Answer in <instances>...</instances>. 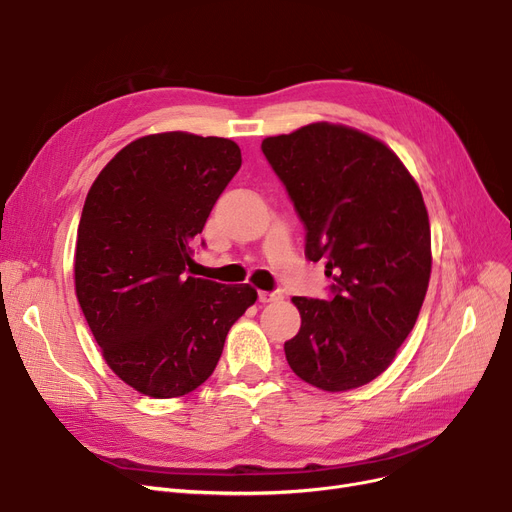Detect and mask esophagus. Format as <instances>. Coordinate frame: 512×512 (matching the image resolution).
<instances>
[{
	"mask_svg": "<svg viewBox=\"0 0 512 512\" xmlns=\"http://www.w3.org/2000/svg\"><path fill=\"white\" fill-rule=\"evenodd\" d=\"M282 301V292L274 290V292H267V290H259V303H276Z\"/></svg>",
	"mask_w": 512,
	"mask_h": 512,
	"instance_id": "obj_1",
	"label": "esophagus"
}]
</instances>
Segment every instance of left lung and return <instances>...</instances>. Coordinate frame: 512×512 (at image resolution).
<instances>
[{
  "instance_id": "obj_1",
  "label": "left lung",
  "mask_w": 512,
  "mask_h": 512,
  "mask_svg": "<svg viewBox=\"0 0 512 512\" xmlns=\"http://www.w3.org/2000/svg\"><path fill=\"white\" fill-rule=\"evenodd\" d=\"M261 149L307 228V259H324L334 280L328 301L292 297L301 330L284 342L286 361L319 390L365 386L390 367L425 299L423 195L388 145L344 124L313 122Z\"/></svg>"
}]
</instances>
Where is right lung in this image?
<instances>
[{
	"mask_svg": "<svg viewBox=\"0 0 512 512\" xmlns=\"http://www.w3.org/2000/svg\"><path fill=\"white\" fill-rule=\"evenodd\" d=\"M240 164L230 139L159 132L120 149L89 188L76 299L105 363L145 396L199 388L234 321L257 301L249 284L188 276L191 242Z\"/></svg>",
	"mask_w": 512,
	"mask_h": 512,
	"instance_id": "1",
	"label": "right lung"
}]
</instances>
